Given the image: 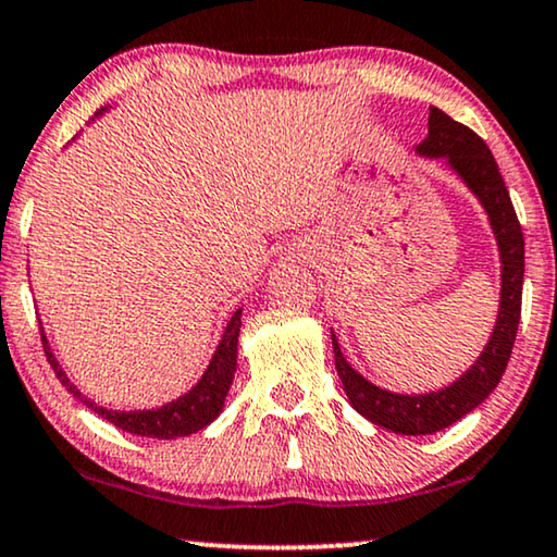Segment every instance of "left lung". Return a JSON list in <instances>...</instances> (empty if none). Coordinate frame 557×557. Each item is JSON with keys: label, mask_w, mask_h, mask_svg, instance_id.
Instances as JSON below:
<instances>
[{"label": "left lung", "mask_w": 557, "mask_h": 557, "mask_svg": "<svg viewBox=\"0 0 557 557\" xmlns=\"http://www.w3.org/2000/svg\"><path fill=\"white\" fill-rule=\"evenodd\" d=\"M430 133L417 145L419 156L445 158L447 165L462 178L485 208L490 225L497 238L499 263H503V288H499V311L493 336L480 354L478 361L445 389L430 394H394L379 389L367 382L357 369H351L334 344V364L342 379L346 397L351 407L369 422L397 434H432L455 424L457 419L470 414L474 407L490 397L503 379L507 361H510L515 336L520 324L522 306V276H525V238L518 215H515L510 193L505 188L503 175L495 163L493 152L470 127L457 123L440 108H430Z\"/></svg>", "instance_id": "1"}]
</instances>
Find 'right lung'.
Returning a JSON list of instances; mask_svg holds the SVG:
<instances>
[{"instance_id": "1", "label": "right lung", "mask_w": 557, "mask_h": 557, "mask_svg": "<svg viewBox=\"0 0 557 557\" xmlns=\"http://www.w3.org/2000/svg\"><path fill=\"white\" fill-rule=\"evenodd\" d=\"M238 334H240V309L231 317L219 349L213 354L211 364H208L203 376H200V382L193 386L190 392H185L183 397L168 401V405L158 409H135V412H117V409L98 407L95 401L83 397L77 386L67 379V374L62 372L60 361L54 359L45 332H42V346H45V357L50 361V367L54 369V374H58L62 386H67L72 397H77L85 407H90L95 414L108 419V422L115 424L117 430L140 434V437L175 440V437H188V434L203 430V426L211 424L213 419L221 414L225 394H228L233 384V372H236Z\"/></svg>"}]
</instances>
